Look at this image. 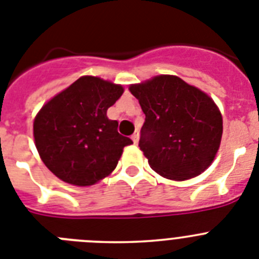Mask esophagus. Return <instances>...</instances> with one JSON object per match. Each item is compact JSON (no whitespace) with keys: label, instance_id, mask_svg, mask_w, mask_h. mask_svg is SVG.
Here are the masks:
<instances>
[{"label":"esophagus","instance_id":"34e87169","mask_svg":"<svg viewBox=\"0 0 259 259\" xmlns=\"http://www.w3.org/2000/svg\"><path fill=\"white\" fill-rule=\"evenodd\" d=\"M139 139H140V134H139V132H135V134L132 135V141H134V144L139 143Z\"/></svg>","mask_w":259,"mask_h":259}]
</instances>
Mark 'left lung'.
<instances>
[{
    "instance_id": "obj_1",
    "label": "left lung",
    "mask_w": 259,
    "mask_h": 259,
    "mask_svg": "<svg viewBox=\"0 0 259 259\" xmlns=\"http://www.w3.org/2000/svg\"><path fill=\"white\" fill-rule=\"evenodd\" d=\"M130 92L145 114L139 146L157 174L171 180L200 175L214 161L223 119L212 98L174 75H159Z\"/></svg>"
}]
</instances>
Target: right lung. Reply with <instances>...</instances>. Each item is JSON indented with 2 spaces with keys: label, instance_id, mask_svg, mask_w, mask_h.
Here are the masks:
<instances>
[{
  "label": "right lung",
  "instance_id": "add662e5",
  "mask_svg": "<svg viewBox=\"0 0 259 259\" xmlns=\"http://www.w3.org/2000/svg\"><path fill=\"white\" fill-rule=\"evenodd\" d=\"M123 87L96 76H81L41 107L33 122L35 145L45 166L68 184L88 187L118 164L130 137L106 111Z\"/></svg>",
  "mask_w": 259,
  "mask_h": 259
}]
</instances>
